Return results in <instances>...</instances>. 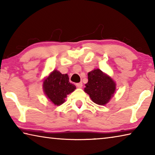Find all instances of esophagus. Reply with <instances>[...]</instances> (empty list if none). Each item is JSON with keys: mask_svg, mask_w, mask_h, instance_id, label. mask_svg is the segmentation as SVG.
Wrapping results in <instances>:
<instances>
[{"mask_svg": "<svg viewBox=\"0 0 155 155\" xmlns=\"http://www.w3.org/2000/svg\"><path fill=\"white\" fill-rule=\"evenodd\" d=\"M77 87H78V88H82V87H83V83L82 82H80V83H77Z\"/></svg>", "mask_w": 155, "mask_h": 155, "instance_id": "esophagus-1", "label": "esophagus"}]
</instances>
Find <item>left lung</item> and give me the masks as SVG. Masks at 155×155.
I'll return each instance as SVG.
<instances>
[{
  "label": "left lung",
  "instance_id": "obj_1",
  "mask_svg": "<svg viewBox=\"0 0 155 155\" xmlns=\"http://www.w3.org/2000/svg\"><path fill=\"white\" fill-rule=\"evenodd\" d=\"M88 82L84 89L94 103L99 105H104L114 96L115 83L110 77L99 69H95L88 73Z\"/></svg>",
  "mask_w": 155,
  "mask_h": 155
}]
</instances>
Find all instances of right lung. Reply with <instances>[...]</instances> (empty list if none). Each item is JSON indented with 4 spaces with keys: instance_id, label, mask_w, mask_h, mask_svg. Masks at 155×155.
<instances>
[{
    "instance_id": "right-lung-1",
    "label": "right lung",
    "mask_w": 155,
    "mask_h": 155,
    "mask_svg": "<svg viewBox=\"0 0 155 155\" xmlns=\"http://www.w3.org/2000/svg\"><path fill=\"white\" fill-rule=\"evenodd\" d=\"M44 94L54 105H61L65 101L67 95L74 91L76 86L69 82L67 74H62L54 70L43 82Z\"/></svg>"
}]
</instances>
